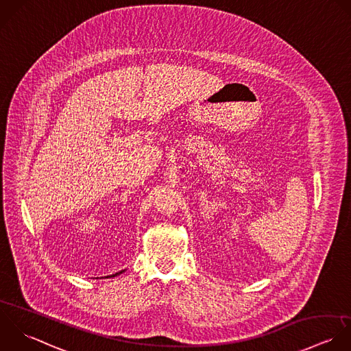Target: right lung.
<instances>
[{
    "label": "right lung",
    "instance_id": "right-lung-1",
    "mask_svg": "<svg viewBox=\"0 0 351 351\" xmlns=\"http://www.w3.org/2000/svg\"><path fill=\"white\" fill-rule=\"evenodd\" d=\"M125 269H123V271H120V272H116V274H113V275H110V276H106V278H114V276H117V275H120V274H123Z\"/></svg>",
    "mask_w": 351,
    "mask_h": 351
}]
</instances>
